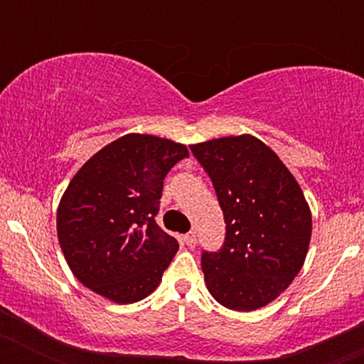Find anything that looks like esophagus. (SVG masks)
<instances>
[{"label": "esophagus", "mask_w": 364, "mask_h": 364, "mask_svg": "<svg viewBox=\"0 0 364 364\" xmlns=\"http://www.w3.org/2000/svg\"><path fill=\"white\" fill-rule=\"evenodd\" d=\"M183 243L186 245V247H193V245L197 243V237H196V232H188L183 236Z\"/></svg>", "instance_id": "esophagus-1"}]
</instances>
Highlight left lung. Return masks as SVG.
Returning a JSON list of instances; mask_svg holds the SVG:
<instances>
[{
	"instance_id": "left-lung-1",
	"label": "left lung",
	"mask_w": 364,
	"mask_h": 364,
	"mask_svg": "<svg viewBox=\"0 0 364 364\" xmlns=\"http://www.w3.org/2000/svg\"><path fill=\"white\" fill-rule=\"evenodd\" d=\"M211 178L225 218V241L203 253L209 294L229 310L252 311L277 299L303 267L311 213L277 153L253 135L190 146Z\"/></svg>"
}]
</instances>
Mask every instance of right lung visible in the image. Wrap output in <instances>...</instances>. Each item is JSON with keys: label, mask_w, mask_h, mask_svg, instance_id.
<instances>
[{"label": "right lung", "mask_w": 364, "mask_h": 364, "mask_svg": "<svg viewBox=\"0 0 364 364\" xmlns=\"http://www.w3.org/2000/svg\"><path fill=\"white\" fill-rule=\"evenodd\" d=\"M188 156L185 144L128 134L95 153L65 190L58 240L84 287L119 304L159 287L179 245L156 223L167 172Z\"/></svg>", "instance_id": "add662e5"}]
</instances>
